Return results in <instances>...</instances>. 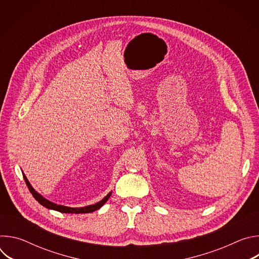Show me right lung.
<instances>
[{"label":"right lung","instance_id":"1","mask_svg":"<svg viewBox=\"0 0 259 259\" xmlns=\"http://www.w3.org/2000/svg\"><path fill=\"white\" fill-rule=\"evenodd\" d=\"M23 174V173H22ZM23 178L25 180V183L26 186L29 190V192L31 193L32 197L38 201L41 205H43L44 207L48 208V209H52V210H56L58 212H61V213H90V212H93L95 210H98L100 207H102L104 205V203L108 200V198L110 197V195H112V193H109L106 197H104L100 202L94 204V205H90V206H86V207H83V208H70V207H66V206H62V205H57L55 203H52L50 202L49 200L45 199L44 197H42L40 194L36 193L30 186V183L28 182L27 178L25 177V175L23 174Z\"/></svg>","mask_w":259,"mask_h":259}]
</instances>
